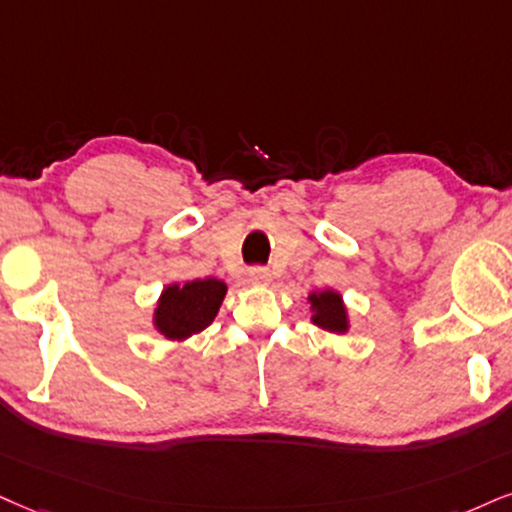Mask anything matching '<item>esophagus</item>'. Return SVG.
I'll list each match as a JSON object with an SVG mask.
<instances>
[{
  "instance_id": "34e87169",
  "label": "esophagus",
  "mask_w": 512,
  "mask_h": 512,
  "mask_svg": "<svg viewBox=\"0 0 512 512\" xmlns=\"http://www.w3.org/2000/svg\"><path fill=\"white\" fill-rule=\"evenodd\" d=\"M249 280L254 282V285H268V282H270V270L263 268V266L249 268Z\"/></svg>"
}]
</instances>
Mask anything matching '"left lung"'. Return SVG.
I'll return each mask as SVG.
<instances>
[{
  "mask_svg": "<svg viewBox=\"0 0 512 512\" xmlns=\"http://www.w3.org/2000/svg\"><path fill=\"white\" fill-rule=\"evenodd\" d=\"M308 304H311V320L318 327L327 332L344 334L349 330V313H346L342 294L334 289H325V292L308 294Z\"/></svg>",
  "mask_w": 512,
  "mask_h": 512,
  "instance_id": "8db88e82",
  "label": "left lung"
}]
</instances>
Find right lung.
Returning <instances> with one entry per match:
<instances>
[{"instance_id":"right-lung-1","label":"right lung","mask_w":512,"mask_h":512,"mask_svg":"<svg viewBox=\"0 0 512 512\" xmlns=\"http://www.w3.org/2000/svg\"><path fill=\"white\" fill-rule=\"evenodd\" d=\"M225 292L227 285L216 277L168 285L154 308V327L166 339L182 342L213 323Z\"/></svg>"}]
</instances>
